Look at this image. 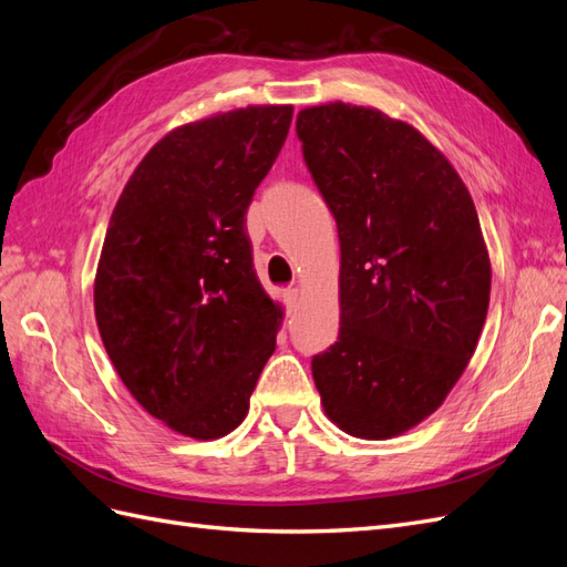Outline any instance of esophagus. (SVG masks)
Returning <instances> with one entry per match:
<instances>
[{"instance_id":"obj_1","label":"esophagus","mask_w":567,"mask_h":567,"mask_svg":"<svg viewBox=\"0 0 567 567\" xmlns=\"http://www.w3.org/2000/svg\"><path fill=\"white\" fill-rule=\"evenodd\" d=\"M300 300H302L300 288H288L286 293H284V302H286V310H288V312H296Z\"/></svg>"}]
</instances>
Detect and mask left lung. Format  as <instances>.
Instances as JSON below:
<instances>
[{"mask_svg": "<svg viewBox=\"0 0 567 567\" xmlns=\"http://www.w3.org/2000/svg\"><path fill=\"white\" fill-rule=\"evenodd\" d=\"M296 130L340 238V331L312 359L315 385L348 435H402L444 402L485 326L473 198L416 127L379 109L312 106Z\"/></svg>", "mask_w": 567, "mask_h": 567, "instance_id": "obj_1", "label": "left lung"}]
</instances>
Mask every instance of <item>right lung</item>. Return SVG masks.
<instances>
[{
    "label": "right lung",
    "mask_w": 567,
    "mask_h": 567,
    "mask_svg": "<svg viewBox=\"0 0 567 567\" xmlns=\"http://www.w3.org/2000/svg\"><path fill=\"white\" fill-rule=\"evenodd\" d=\"M293 106L188 123L136 165L94 279L101 340L153 419L217 440L248 414L284 319L252 269L246 213L277 161Z\"/></svg>",
    "instance_id": "obj_1"
}]
</instances>
